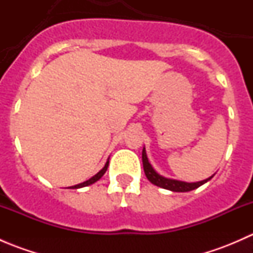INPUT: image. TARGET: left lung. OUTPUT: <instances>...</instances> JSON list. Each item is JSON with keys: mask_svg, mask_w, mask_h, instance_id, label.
Wrapping results in <instances>:
<instances>
[{"mask_svg": "<svg viewBox=\"0 0 253 253\" xmlns=\"http://www.w3.org/2000/svg\"><path fill=\"white\" fill-rule=\"evenodd\" d=\"M142 162H143V169H144V174L147 176L148 180L155 186H159V187L165 188V190L174 191V192H188V191H192L195 188H198L200 186H202L203 183H206L207 181H209L211 178V176L206 180L200 181V182H183V181H177V180H171V178H167L160 176L158 172H155V170L153 169L152 165L148 162L147 154H145V149L143 148L142 152Z\"/></svg>", "mask_w": 253, "mask_h": 253, "instance_id": "left-lung-1", "label": "left lung"}]
</instances>
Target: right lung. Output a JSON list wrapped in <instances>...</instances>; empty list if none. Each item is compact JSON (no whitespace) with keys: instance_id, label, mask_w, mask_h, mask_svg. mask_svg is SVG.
I'll use <instances>...</instances> for the list:
<instances>
[{"instance_id":"add662e5","label":"right lung","mask_w":253,"mask_h":253,"mask_svg":"<svg viewBox=\"0 0 253 253\" xmlns=\"http://www.w3.org/2000/svg\"><path fill=\"white\" fill-rule=\"evenodd\" d=\"M108 167H109V160H108V162H106L105 167H104L103 169H101L100 171L98 172V174H96V175H94L93 177H91V178H89L88 181H84V182L79 183V185L72 186V187H70V188H79V187H84V186H88V185H91V183L96 182V181H98L99 178H101V176H103L104 174H105V172H106V170H108Z\"/></svg>"}]
</instances>
